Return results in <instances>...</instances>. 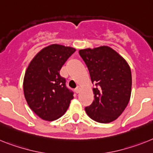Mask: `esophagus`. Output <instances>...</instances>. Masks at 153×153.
Instances as JSON below:
<instances>
[{
	"instance_id": "34e87169",
	"label": "esophagus",
	"mask_w": 153,
	"mask_h": 153,
	"mask_svg": "<svg viewBox=\"0 0 153 153\" xmlns=\"http://www.w3.org/2000/svg\"><path fill=\"white\" fill-rule=\"evenodd\" d=\"M80 90H81V86H77L76 88H75V91L76 93H79V91H80Z\"/></svg>"
}]
</instances>
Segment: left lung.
<instances>
[{
  "label": "left lung",
  "mask_w": 153,
  "mask_h": 153,
  "mask_svg": "<svg viewBox=\"0 0 153 153\" xmlns=\"http://www.w3.org/2000/svg\"><path fill=\"white\" fill-rule=\"evenodd\" d=\"M89 71L94 101L85 107L88 115L101 123H111L123 113L132 89L131 69L123 57L108 46L78 51Z\"/></svg>",
  "instance_id": "8db88e82"
}]
</instances>
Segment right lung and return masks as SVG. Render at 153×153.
<instances>
[{
    "mask_svg": "<svg viewBox=\"0 0 153 153\" xmlns=\"http://www.w3.org/2000/svg\"><path fill=\"white\" fill-rule=\"evenodd\" d=\"M75 49L60 45L43 48L29 64L24 78V93L30 109L44 120L65 114L73 97L60 70Z\"/></svg>",
    "mask_w": 153,
    "mask_h": 153,
    "instance_id": "obj_1",
    "label": "right lung"
}]
</instances>
